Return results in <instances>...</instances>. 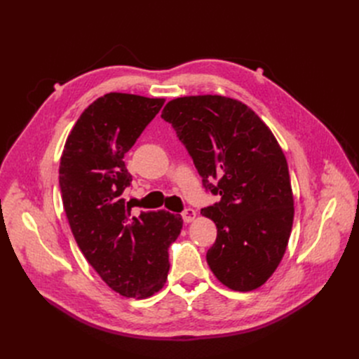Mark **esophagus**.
Wrapping results in <instances>:
<instances>
[{
	"instance_id": "obj_1",
	"label": "esophagus",
	"mask_w": 359,
	"mask_h": 359,
	"mask_svg": "<svg viewBox=\"0 0 359 359\" xmlns=\"http://www.w3.org/2000/svg\"><path fill=\"white\" fill-rule=\"evenodd\" d=\"M196 216H197V212L194 209H185L182 212V219L185 224H190V222H193L196 219Z\"/></svg>"
}]
</instances>
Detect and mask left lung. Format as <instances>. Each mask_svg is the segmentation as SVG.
Masks as SVG:
<instances>
[{"instance_id":"left-lung-1","label":"left lung","mask_w":359,"mask_h":359,"mask_svg":"<svg viewBox=\"0 0 359 359\" xmlns=\"http://www.w3.org/2000/svg\"><path fill=\"white\" fill-rule=\"evenodd\" d=\"M161 116L206 190L222 196L201 210L217 228L206 254L213 275L232 291L260 287L278 269L294 224L291 178L276 137L250 107L220 95L175 97Z\"/></svg>"}]
</instances>
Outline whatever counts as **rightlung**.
Instances as JSON below:
<instances>
[{
    "instance_id": "obj_1",
    "label": "right lung",
    "mask_w": 359,
    "mask_h": 359,
    "mask_svg": "<svg viewBox=\"0 0 359 359\" xmlns=\"http://www.w3.org/2000/svg\"><path fill=\"white\" fill-rule=\"evenodd\" d=\"M163 102L118 92L97 97L81 112L60 159L61 197L76 243L102 280L127 298L161 291L168 248L182 229L180 215L133 216L123 198L131 182L124 155Z\"/></svg>"
}]
</instances>
